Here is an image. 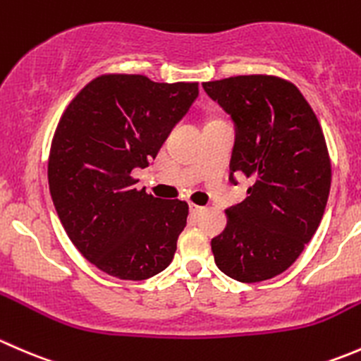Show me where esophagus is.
Returning a JSON list of instances; mask_svg holds the SVG:
<instances>
[{
    "label": "esophagus",
    "instance_id": "34e87169",
    "mask_svg": "<svg viewBox=\"0 0 361 361\" xmlns=\"http://www.w3.org/2000/svg\"><path fill=\"white\" fill-rule=\"evenodd\" d=\"M189 210H191V214H192V215H198L200 212H203V207L195 205V203H191V205H189Z\"/></svg>",
    "mask_w": 361,
    "mask_h": 361
}]
</instances>
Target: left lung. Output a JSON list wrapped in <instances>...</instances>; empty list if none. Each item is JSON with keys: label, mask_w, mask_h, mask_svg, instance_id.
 Here are the masks:
<instances>
[{"label": "left lung", "mask_w": 361, "mask_h": 361, "mask_svg": "<svg viewBox=\"0 0 361 361\" xmlns=\"http://www.w3.org/2000/svg\"><path fill=\"white\" fill-rule=\"evenodd\" d=\"M203 88L236 125L231 172L252 180L247 198L226 210L228 226L212 240L215 264L241 283L271 280L302 254L325 212L332 165L322 125L283 78L247 74Z\"/></svg>", "instance_id": "obj_1"}]
</instances>
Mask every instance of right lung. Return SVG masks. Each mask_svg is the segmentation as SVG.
Listing matches in <instances>:
<instances>
[{
	"label": "right lung",
	"mask_w": 361,
	"mask_h": 361,
	"mask_svg": "<svg viewBox=\"0 0 361 361\" xmlns=\"http://www.w3.org/2000/svg\"><path fill=\"white\" fill-rule=\"evenodd\" d=\"M198 97V83H156L142 74H100L59 120L48 156V185L74 247L120 280L161 273L177 250L189 207L137 189L172 126Z\"/></svg>",
	"instance_id": "obj_1"
}]
</instances>
